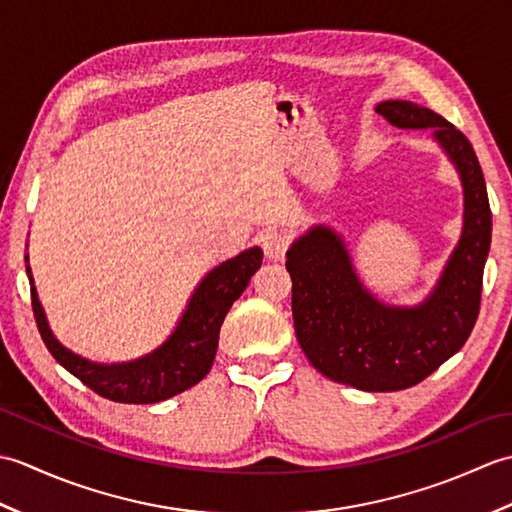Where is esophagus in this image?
Wrapping results in <instances>:
<instances>
[{"label": "esophagus", "mask_w": 512, "mask_h": 512, "mask_svg": "<svg viewBox=\"0 0 512 512\" xmlns=\"http://www.w3.org/2000/svg\"><path fill=\"white\" fill-rule=\"evenodd\" d=\"M259 244H262L266 257L281 259L288 250V237L281 231H277V228H268V231L259 235Z\"/></svg>", "instance_id": "esophagus-1"}]
</instances>
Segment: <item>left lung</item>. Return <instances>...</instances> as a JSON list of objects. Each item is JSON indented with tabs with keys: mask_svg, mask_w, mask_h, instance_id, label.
Listing matches in <instances>:
<instances>
[{
	"mask_svg": "<svg viewBox=\"0 0 512 512\" xmlns=\"http://www.w3.org/2000/svg\"><path fill=\"white\" fill-rule=\"evenodd\" d=\"M376 112L400 129H427L447 151L464 189L460 242L436 288L413 308L387 306L369 292L350 250L328 226H312L288 248L292 319L308 361L336 383L398 391L462 350L480 314L484 264L491 248V206L475 151L460 129L411 101H383Z\"/></svg>",
	"mask_w": 512,
	"mask_h": 512,
	"instance_id": "1",
	"label": "left lung"
}]
</instances>
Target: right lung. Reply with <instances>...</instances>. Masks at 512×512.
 <instances>
[{"label": "right lung", "mask_w": 512, "mask_h": 512, "mask_svg": "<svg viewBox=\"0 0 512 512\" xmlns=\"http://www.w3.org/2000/svg\"><path fill=\"white\" fill-rule=\"evenodd\" d=\"M262 257V248L253 246L215 266L195 288L187 310L169 339L158 350L129 363H94L63 347L54 339L35 286L30 288L32 312H35L39 334L50 354L83 385L107 400L151 405V402L182 394L184 389L198 385L209 374L226 312L262 266ZM26 270L30 273V266H26Z\"/></svg>", "instance_id": "add662e5"}]
</instances>
